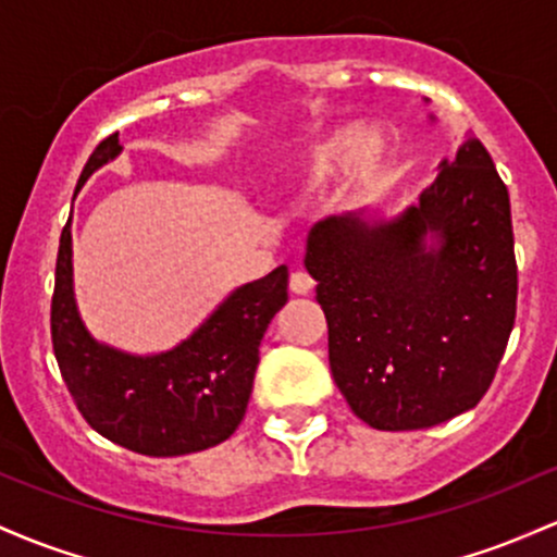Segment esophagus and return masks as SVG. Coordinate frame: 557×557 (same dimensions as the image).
<instances>
[{"mask_svg":"<svg viewBox=\"0 0 557 557\" xmlns=\"http://www.w3.org/2000/svg\"><path fill=\"white\" fill-rule=\"evenodd\" d=\"M311 288H314V280H311L307 272H301V269H298V272L290 274V290L296 293V296H307Z\"/></svg>","mask_w":557,"mask_h":557,"instance_id":"1","label":"esophagus"}]
</instances>
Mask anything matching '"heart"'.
Returning <instances> with one entry per match:
<instances>
[{
	"mask_svg": "<svg viewBox=\"0 0 557 557\" xmlns=\"http://www.w3.org/2000/svg\"><path fill=\"white\" fill-rule=\"evenodd\" d=\"M351 163L357 166L359 180H372L381 169V150L372 148V139L364 137L359 126H346L322 139L311 152L309 176L311 182H325Z\"/></svg>",
	"mask_w": 557,
	"mask_h": 557,
	"instance_id": "b5f03b06",
	"label": "heart"
}]
</instances>
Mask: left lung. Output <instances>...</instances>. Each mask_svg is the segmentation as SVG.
Here are the masks:
<instances>
[{
    "instance_id": "obj_1",
    "label": "left lung",
    "mask_w": 557,
    "mask_h": 557,
    "mask_svg": "<svg viewBox=\"0 0 557 557\" xmlns=\"http://www.w3.org/2000/svg\"><path fill=\"white\" fill-rule=\"evenodd\" d=\"M304 264L330 372L359 420L418 431L484 399L516 322L518 267L510 195L479 139L401 216L314 224Z\"/></svg>"
}]
</instances>
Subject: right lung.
<instances>
[{"label": "right lung", "mask_w": 557, "mask_h": 557, "mask_svg": "<svg viewBox=\"0 0 557 557\" xmlns=\"http://www.w3.org/2000/svg\"><path fill=\"white\" fill-rule=\"evenodd\" d=\"M121 152L119 132L89 156L78 187ZM71 222L54 264L52 348L84 420L119 447L148 457L189 455L222 444L246 414L259 346L288 301V267L232 290L187 341L171 351L134 357L97 344L73 298Z\"/></svg>", "instance_id": "right-lung-1"}]
</instances>
